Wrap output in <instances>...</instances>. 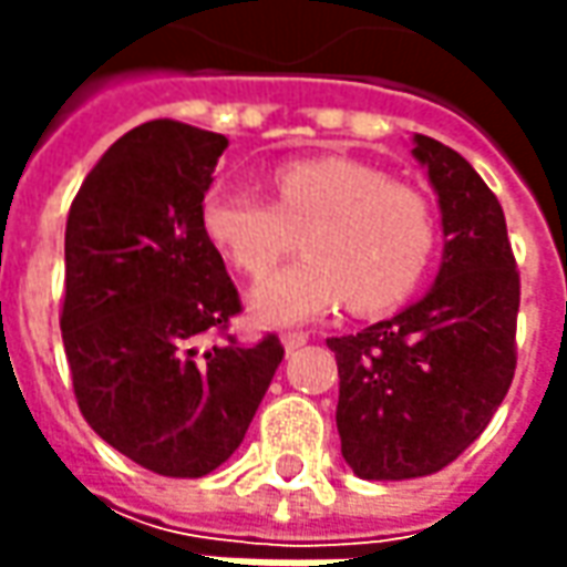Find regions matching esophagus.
I'll return each instance as SVG.
<instances>
[{
	"label": "esophagus",
	"instance_id": "1",
	"mask_svg": "<svg viewBox=\"0 0 567 567\" xmlns=\"http://www.w3.org/2000/svg\"><path fill=\"white\" fill-rule=\"evenodd\" d=\"M280 340H284V347H287V350H299V347L309 340V334H306V331H287Z\"/></svg>",
	"mask_w": 567,
	"mask_h": 567
}]
</instances>
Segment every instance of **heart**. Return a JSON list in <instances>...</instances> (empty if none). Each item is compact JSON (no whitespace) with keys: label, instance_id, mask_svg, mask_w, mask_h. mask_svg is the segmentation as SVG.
I'll return each mask as SVG.
<instances>
[{"label":"heart","instance_id":"obj_1","mask_svg":"<svg viewBox=\"0 0 567 567\" xmlns=\"http://www.w3.org/2000/svg\"><path fill=\"white\" fill-rule=\"evenodd\" d=\"M274 205L217 186L205 195L210 246L249 277L267 274L303 233L310 258L251 290V312L268 324L324 316L347 299L372 316L403 302L432 265L439 227L420 188L350 157H302L271 173Z\"/></svg>","mask_w":567,"mask_h":567}]
</instances>
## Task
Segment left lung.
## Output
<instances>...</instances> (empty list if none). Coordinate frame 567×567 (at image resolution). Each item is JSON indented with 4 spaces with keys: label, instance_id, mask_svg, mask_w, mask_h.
I'll return each instance as SVG.
<instances>
[{
    "label": "left lung",
    "instance_id": "obj_1",
    "mask_svg": "<svg viewBox=\"0 0 567 567\" xmlns=\"http://www.w3.org/2000/svg\"><path fill=\"white\" fill-rule=\"evenodd\" d=\"M439 192L445 258L432 290L338 357L340 454L362 480H416L467 451L505 401L517 365L520 274L498 198L447 144L416 135Z\"/></svg>",
    "mask_w": 567,
    "mask_h": 567
}]
</instances>
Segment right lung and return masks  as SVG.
<instances>
[{
    "label": "right lung",
    "mask_w": 567,
    "mask_h": 567,
    "mask_svg": "<svg viewBox=\"0 0 567 567\" xmlns=\"http://www.w3.org/2000/svg\"><path fill=\"white\" fill-rule=\"evenodd\" d=\"M227 138L186 122L132 128L87 173L65 224L62 343L81 416L161 476H205L236 447L271 384L277 334L239 343L243 312L202 205ZM217 330L220 344L197 350Z\"/></svg>",
    "instance_id": "right-lung-1"
}]
</instances>
